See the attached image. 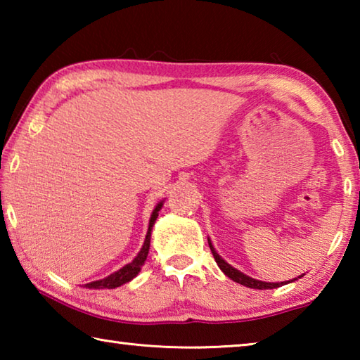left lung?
<instances>
[{"label": "left lung", "instance_id": "1", "mask_svg": "<svg viewBox=\"0 0 360 360\" xmlns=\"http://www.w3.org/2000/svg\"><path fill=\"white\" fill-rule=\"evenodd\" d=\"M208 245H210V249H211V252H212V255H214V260H216V264L219 265V268H221V270L224 271V275L225 276H229L230 279H233L235 283H238V284H241V285H246V288H251V289H259V290H264V289H276V288H281V285H284V284H289V283H294V281H297L298 278H302V276H298V278H294V279H290V281H283V283H266V281H259V279H254V278H251V276H248V275H245V273H241L240 270H236V268H233L231 266L230 264H227V262H225L221 255L217 254V251L214 249V246H212V243H211V240L208 238Z\"/></svg>", "mask_w": 360, "mask_h": 360}]
</instances>
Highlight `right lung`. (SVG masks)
I'll use <instances>...</instances> for the list:
<instances>
[{
  "label": "right lung",
  "mask_w": 360,
  "mask_h": 360,
  "mask_svg": "<svg viewBox=\"0 0 360 360\" xmlns=\"http://www.w3.org/2000/svg\"><path fill=\"white\" fill-rule=\"evenodd\" d=\"M163 202L165 200H162V202H158L157 206L152 211L150 219H149V229H148V233H146V240H144V245L141 248V251L138 252V255L135 259H133L130 264H127L125 266H122L120 270L114 271L112 275H109L103 279H98V281H92V283H87L84 284L85 288L89 289H115L119 288V285H124L125 283L131 281L133 278L138 276V273L141 271V266L144 265L146 259H148V254H149V246H150V231L152 227H154V224L158 217V211L162 210Z\"/></svg>",
  "instance_id": "add662e5"
}]
</instances>
